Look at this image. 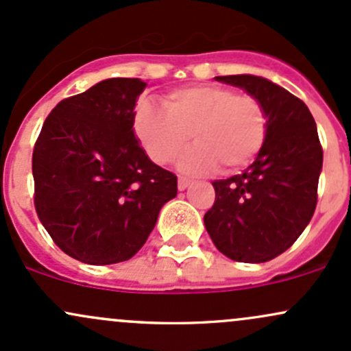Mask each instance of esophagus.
I'll return each mask as SVG.
<instances>
[{
    "label": "esophagus",
    "instance_id": "1",
    "mask_svg": "<svg viewBox=\"0 0 351 351\" xmlns=\"http://www.w3.org/2000/svg\"><path fill=\"white\" fill-rule=\"evenodd\" d=\"M191 184L192 180L187 179V177H179V180H177V187H179V191H186Z\"/></svg>",
    "mask_w": 351,
    "mask_h": 351
}]
</instances>
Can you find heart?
Here are the masks:
<instances>
[{"mask_svg": "<svg viewBox=\"0 0 351 351\" xmlns=\"http://www.w3.org/2000/svg\"><path fill=\"white\" fill-rule=\"evenodd\" d=\"M142 101L135 115V134L150 159L167 164L189 142L195 145L180 156V171L206 174L221 165L222 172L246 167L263 149L267 115L261 101L237 95L219 85L174 90L164 101Z\"/></svg>", "mask_w": 351, "mask_h": 351, "instance_id": "obj_1", "label": "heart"}]
</instances>
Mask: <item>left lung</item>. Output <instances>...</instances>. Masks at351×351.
<instances>
[{
	"mask_svg": "<svg viewBox=\"0 0 351 351\" xmlns=\"http://www.w3.org/2000/svg\"><path fill=\"white\" fill-rule=\"evenodd\" d=\"M216 80L261 101L267 132L244 174L214 180L216 201L204 226L229 259L265 263L291 247L315 213L323 167L318 130L304 101L267 78L246 73Z\"/></svg>",
	"mask_w": 351,
	"mask_h": 351,
	"instance_id": "8db88e82",
	"label": "left lung"
}]
</instances>
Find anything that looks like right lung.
Listing matches in <instances>:
<instances>
[{
    "label": "right lung",
    "mask_w": 351,
    "mask_h": 351,
    "mask_svg": "<svg viewBox=\"0 0 351 351\" xmlns=\"http://www.w3.org/2000/svg\"><path fill=\"white\" fill-rule=\"evenodd\" d=\"M141 78H107L60 101L33 150L35 207L56 246L86 265H115L145 244L177 177L135 137Z\"/></svg>",
    "instance_id": "right-lung-1"
}]
</instances>
